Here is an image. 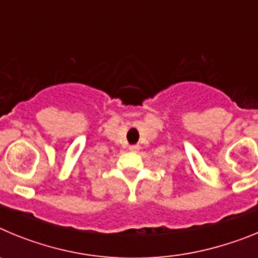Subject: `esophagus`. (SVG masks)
Returning a JSON list of instances; mask_svg holds the SVG:
<instances>
[{"label": "esophagus", "instance_id": "1", "mask_svg": "<svg viewBox=\"0 0 258 258\" xmlns=\"http://www.w3.org/2000/svg\"><path fill=\"white\" fill-rule=\"evenodd\" d=\"M129 150H131V151H138V150H140V146L132 145V146H129Z\"/></svg>", "mask_w": 258, "mask_h": 258}]
</instances>
